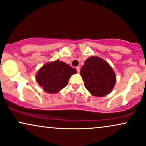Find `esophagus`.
Segmentation results:
<instances>
[{"label": "esophagus", "instance_id": "34e87169", "mask_svg": "<svg viewBox=\"0 0 146 146\" xmlns=\"http://www.w3.org/2000/svg\"><path fill=\"white\" fill-rule=\"evenodd\" d=\"M76 70H77V72H78V73L80 72V66H77Z\"/></svg>", "mask_w": 146, "mask_h": 146}]
</instances>
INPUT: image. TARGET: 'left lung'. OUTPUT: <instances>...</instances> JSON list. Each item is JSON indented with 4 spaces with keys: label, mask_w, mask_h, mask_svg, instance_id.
Wrapping results in <instances>:
<instances>
[{
    "label": "left lung",
    "mask_w": 146,
    "mask_h": 146,
    "mask_svg": "<svg viewBox=\"0 0 146 146\" xmlns=\"http://www.w3.org/2000/svg\"><path fill=\"white\" fill-rule=\"evenodd\" d=\"M84 87L91 95L104 97L114 89L116 76L107 62L98 56L87 59L80 70Z\"/></svg>",
    "instance_id": "obj_1"
}]
</instances>
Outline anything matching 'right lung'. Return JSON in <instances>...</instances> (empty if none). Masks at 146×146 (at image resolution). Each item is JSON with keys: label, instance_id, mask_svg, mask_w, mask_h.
<instances>
[{"label": "right lung", "instance_id": "right-lung-1", "mask_svg": "<svg viewBox=\"0 0 146 146\" xmlns=\"http://www.w3.org/2000/svg\"><path fill=\"white\" fill-rule=\"evenodd\" d=\"M76 70L59 60L48 62L38 70L36 80L44 91L50 94L57 93L66 87L72 75Z\"/></svg>", "mask_w": 146, "mask_h": 146}]
</instances>
